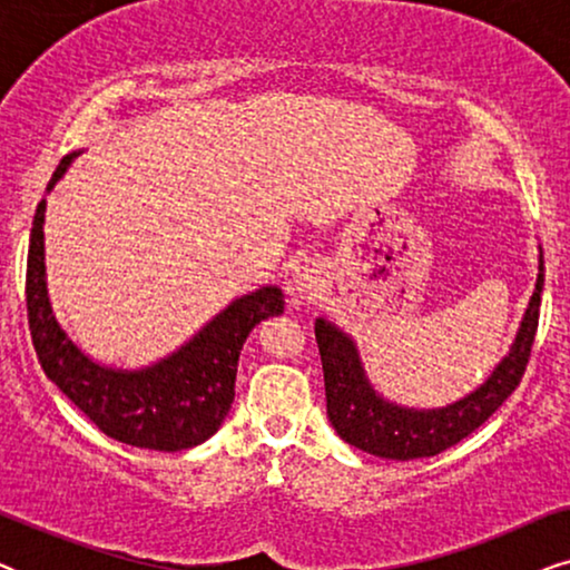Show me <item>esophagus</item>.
Returning <instances> with one entry per match:
<instances>
[{"label":"esophagus","mask_w":570,"mask_h":570,"mask_svg":"<svg viewBox=\"0 0 570 570\" xmlns=\"http://www.w3.org/2000/svg\"><path fill=\"white\" fill-rule=\"evenodd\" d=\"M287 291H291L293 301H311L318 298L326 291V275L322 264L316 262H303L293 269L291 283H287Z\"/></svg>","instance_id":"34e87169"}]
</instances>
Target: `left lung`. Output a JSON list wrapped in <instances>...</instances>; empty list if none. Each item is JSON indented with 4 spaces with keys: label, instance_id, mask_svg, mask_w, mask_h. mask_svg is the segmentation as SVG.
Masks as SVG:
<instances>
[{
    "label": "left lung",
    "instance_id": "1",
    "mask_svg": "<svg viewBox=\"0 0 570 570\" xmlns=\"http://www.w3.org/2000/svg\"><path fill=\"white\" fill-rule=\"evenodd\" d=\"M542 285L544 262L540 248L534 293L527 303L509 353L495 363L478 389L443 407H407L381 394L365 373L353 334L340 330L326 316H318L314 330L322 353L326 415L340 439L365 454L396 459V462L435 456L466 439L509 400L524 376L537 334V318H540Z\"/></svg>",
    "mask_w": 570,
    "mask_h": 570
}]
</instances>
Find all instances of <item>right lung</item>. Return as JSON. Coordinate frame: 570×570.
<instances>
[{"mask_svg":"<svg viewBox=\"0 0 570 570\" xmlns=\"http://www.w3.org/2000/svg\"><path fill=\"white\" fill-rule=\"evenodd\" d=\"M69 153L53 170L46 191L67 174ZM46 199L36 209L28 246V322L46 376L114 441L153 451L199 446L225 423L236 396L238 357L252 330L285 311L279 285L238 295L194 332L174 353L142 368H116L85 353L53 314L46 279Z\"/></svg>","mask_w":570,"mask_h":570,"instance_id":"obj_1","label":"right lung"}]
</instances>
